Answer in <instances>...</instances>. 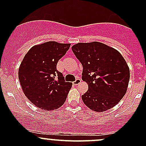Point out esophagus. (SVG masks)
I'll return each mask as SVG.
<instances>
[{
	"label": "esophagus",
	"mask_w": 146,
	"mask_h": 146,
	"mask_svg": "<svg viewBox=\"0 0 146 146\" xmlns=\"http://www.w3.org/2000/svg\"><path fill=\"white\" fill-rule=\"evenodd\" d=\"M80 82H81V80H80V78H77L76 79V80L73 82V84H74L75 85H78L79 83H80Z\"/></svg>",
	"instance_id": "esophagus-1"
}]
</instances>
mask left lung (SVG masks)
Wrapping results in <instances>:
<instances>
[{"label": "left lung", "instance_id": "left-lung-1", "mask_svg": "<svg viewBox=\"0 0 146 146\" xmlns=\"http://www.w3.org/2000/svg\"><path fill=\"white\" fill-rule=\"evenodd\" d=\"M72 51L82 64V79L88 90L82 95L84 104L95 111L114 107L127 90L130 70L121 54L98 42L78 43Z\"/></svg>", "mask_w": 146, "mask_h": 146}]
</instances>
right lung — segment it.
<instances>
[{
  "mask_svg": "<svg viewBox=\"0 0 146 146\" xmlns=\"http://www.w3.org/2000/svg\"><path fill=\"white\" fill-rule=\"evenodd\" d=\"M70 46L47 42L32 46L25 56L18 78L25 96L36 107L51 111L59 108L66 101L72 82L65 81L56 65Z\"/></svg>",
  "mask_w": 146,
  "mask_h": 146,
  "instance_id": "add662e5",
  "label": "right lung"
}]
</instances>
